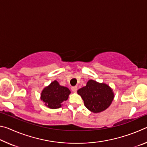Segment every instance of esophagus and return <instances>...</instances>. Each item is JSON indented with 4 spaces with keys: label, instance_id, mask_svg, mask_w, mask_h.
Listing matches in <instances>:
<instances>
[{
    "label": "esophagus",
    "instance_id": "34e87169",
    "mask_svg": "<svg viewBox=\"0 0 147 147\" xmlns=\"http://www.w3.org/2000/svg\"><path fill=\"white\" fill-rule=\"evenodd\" d=\"M71 90L73 92H76L77 91V87L76 86H73L71 87Z\"/></svg>",
    "mask_w": 147,
    "mask_h": 147
}]
</instances>
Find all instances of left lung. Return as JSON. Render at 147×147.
<instances>
[{"mask_svg":"<svg viewBox=\"0 0 147 147\" xmlns=\"http://www.w3.org/2000/svg\"><path fill=\"white\" fill-rule=\"evenodd\" d=\"M84 105L93 113H100L110 106L114 98L113 90L108 85L89 80L86 86L77 91Z\"/></svg>","mask_w":147,"mask_h":147,"instance_id":"8db88e82","label":"left lung"}]
</instances>
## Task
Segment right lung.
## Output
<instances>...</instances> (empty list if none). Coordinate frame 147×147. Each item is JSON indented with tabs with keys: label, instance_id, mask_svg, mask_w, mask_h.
<instances>
[{
	"label": "right lung",
	"instance_id": "right-lung-1",
	"mask_svg": "<svg viewBox=\"0 0 147 147\" xmlns=\"http://www.w3.org/2000/svg\"><path fill=\"white\" fill-rule=\"evenodd\" d=\"M71 91L66 87L61 86L56 80L45 88L41 94V100L51 109L61 107L62 102L67 100Z\"/></svg>",
	"mask_w": 147,
	"mask_h": 147
}]
</instances>
